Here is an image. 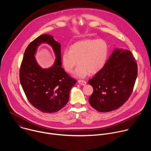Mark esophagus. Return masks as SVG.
<instances>
[{"instance_id": "esophagus-1", "label": "esophagus", "mask_w": 151, "mask_h": 151, "mask_svg": "<svg viewBox=\"0 0 151 151\" xmlns=\"http://www.w3.org/2000/svg\"><path fill=\"white\" fill-rule=\"evenodd\" d=\"M78 83L82 85H85L86 83H87V82L83 80H79L78 81Z\"/></svg>"}]
</instances>
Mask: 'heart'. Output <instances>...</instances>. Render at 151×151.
<instances>
[{
    "mask_svg": "<svg viewBox=\"0 0 151 151\" xmlns=\"http://www.w3.org/2000/svg\"><path fill=\"white\" fill-rule=\"evenodd\" d=\"M107 55L108 46L101 39H85L77 42L65 50L61 57L64 70L69 73L73 72L78 64L74 76L83 78L90 74L99 72L104 66Z\"/></svg>",
    "mask_w": 151,
    "mask_h": 151,
    "instance_id": "b5f03b06",
    "label": "heart"
}]
</instances>
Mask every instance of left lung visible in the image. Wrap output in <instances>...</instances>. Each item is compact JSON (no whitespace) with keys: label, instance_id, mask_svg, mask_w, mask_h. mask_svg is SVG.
Masks as SVG:
<instances>
[{"label":"left lung","instance_id":"1","mask_svg":"<svg viewBox=\"0 0 151 151\" xmlns=\"http://www.w3.org/2000/svg\"><path fill=\"white\" fill-rule=\"evenodd\" d=\"M137 76V64L129 50L115 49L103 68L88 81L93 87L90 105L107 112L122 106L131 96Z\"/></svg>","mask_w":151,"mask_h":151}]
</instances>
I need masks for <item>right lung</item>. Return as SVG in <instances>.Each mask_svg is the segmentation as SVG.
Returning <instances> with one entry per match:
<instances>
[{
    "mask_svg": "<svg viewBox=\"0 0 151 151\" xmlns=\"http://www.w3.org/2000/svg\"><path fill=\"white\" fill-rule=\"evenodd\" d=\"M42 42L50 45L56 55L53 66L47 70L42 69L34 58L37 47ZM61 66V45L51 35L39 36L26 49L19 69L20 83L29 101L42 112L51 114L61 109L76 83Z\"/></svg>",
    "mask_w": 151,
    "mask_h": 151,
    "instance_id": "1",
    "label": "right lung"
}]
</instances>
